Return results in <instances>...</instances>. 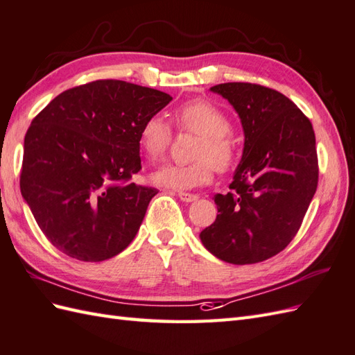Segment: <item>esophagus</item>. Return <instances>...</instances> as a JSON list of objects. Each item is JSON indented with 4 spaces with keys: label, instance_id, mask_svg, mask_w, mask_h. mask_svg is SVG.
Here are the masks:
<instances>
[{
    "label": "esophagus",
    "instance_id": "34e87169",
    "mask_svg": "<svg viewBox=\"0 0 355 355\" xmlns=\"http://www.w3.org/2000/svg\"><path fill=\"white\" fill-rule=\"evenodd\" d=\"M178 197L180 198V200L182 202H187V203H189V202H194V200H197V196L196 194H189V193H178Z\"/></svg>",
    "mask_w": 355,
    "mask_h": 355
}]
</instances>
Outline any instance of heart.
<instances>
[{
	"label": "heart",
	"mask_w": 355,
	"mask_h": 355,
	"mask_svg": "<svg viewBox=\"0 0 355 355\" xmlns=\"http://www.w3.org/2000/svg\"><path fill=\"white\" fill-rule=\"evenodd\" d=\"M175 120L182 131L198 135L193 150L194 161L179 166L167 164L152 173V180L159 187L191 189L209 184L214 167L227 170L238 157V140L232 132L229 114L214 102L193 99L175 111ZM171 140V126L161 114L146 117L138 132V144L150 161L166 153Z\"/></svg>",
	"instance_id": "1"
}]
</instances>
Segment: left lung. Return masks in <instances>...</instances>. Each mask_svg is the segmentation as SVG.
<instances>
[{
	"mask_svg": "<svg viewBox=\"0 0 355 355\" xmlns=\"http://www.w3.org/2000/svg\"><path fill=\"white\" fill-rule=\"evenodd\" d=\"M230 102L244 129L243 158L214 197L218 215L200 233L224 262L247 265L280 253L297 235L318 187L313 126L280 92L252 83L211 87Z\"/></svg>",
	"mask_w": 355,
	"mask_h": 355,
	"instance_id": "left-lung-1",
	"label": "left lung"
}]
</instances>
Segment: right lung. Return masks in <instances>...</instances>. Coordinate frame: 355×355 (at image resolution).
I'll return each mask as SVG.
<instances>
[{
	"label": "right lung",
	"instance_id": "1",
	"mask_svg": "<svg viewBox=\"0 0 355 355\" xmlns=\"http://www.w3.org/2000/svg\"><path fill=\"white\" fill-rule=\"evenodd\" d=\"M170 101L159 90L99 80L60 93L33 119L21 193L60 252L101 262L132 243L158 193L129 182L141 170L138 132Z\"/></svg>",
	"mask_w": 355,
	"mask_h": 355
}]
</instances>
